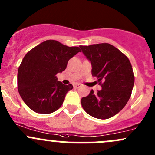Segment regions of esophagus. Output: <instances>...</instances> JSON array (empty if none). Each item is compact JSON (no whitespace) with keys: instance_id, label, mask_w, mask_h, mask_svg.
<instances>
[{"instance_id":"1","label":"esophagus","mask_w":155,"mask_h":155,"mask_svg":"<svg viewBox=\"0 0 155 155\" xmlns=\"http://www.w3.org/2000/svg\"><path fill=\"white\" fill-rule=\"evenodd\" d=\"M80 86H81V85L80 84H75L74 86V89H78V88H80Z\"/></svg>"}]
</instances>
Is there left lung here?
Wrapping results in <instances>:
<instances>
[{
    "mask_svg": "<svg viewBox=\"0 0 155 155\" xmlns=\"http://www.w3.org/2000/svg\"><path fill=\"white\" fill-rule=\"evenodd\" d=\"M91 61V74L102 89L91 90L81 99L83 108L89 115L108 119L122 110L130 98L134 75L129 58L112 45L104 44L80 46Z\"/></svg>",
    "mask_w": 155,
    "mask_h": 155,
    "instance_id": "left-lung-1",
    "label": "left lung"
}]
</instances>
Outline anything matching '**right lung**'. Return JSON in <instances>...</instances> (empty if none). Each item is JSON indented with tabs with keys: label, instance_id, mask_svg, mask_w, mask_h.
I'll return each mask as SVG.
<instances>
[{
	"label": "right lung",
	"instance_id": "obj_1",
	"mask_svg": "<svg viewBox=\"0 0 155 155\" xmlns=\"http://www.w3.org/2000/svg\"><path fill=\"white\" fill-rule=\"evenodd\" d=\"M78 46L47 40L26 53L18 71V89L26 106L40 114L58 110L71 84L58 81L56 74L66 69L69 60L78 54Z\"/></svg>",
	"mask_w": 155,
	"mask_h": 155
}]
</instances>
